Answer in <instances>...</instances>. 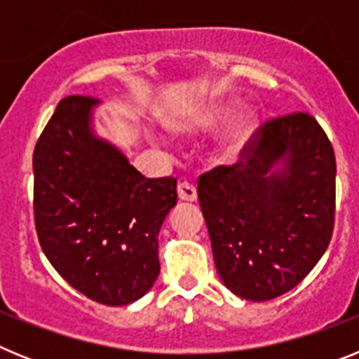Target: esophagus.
<instances>
[{"instance_id":"obj_1","label":"esophagus","mask_w":359,"mask_h":359,"mask_svg":"<svg viewBox=\"0 0 359 359\" xmlns=\"http://www.w3.org/2000/svg\"><path fill=\"white\" fill-rule=\"evenodd\" d=\"M177 196H180V199H182V201L192 203L198 199V190H196V187L192 185V183L183 182L177 185Z\"/></svg>"}]
</instances>
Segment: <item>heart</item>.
Wrapping results in <instances>:
<instances>
[{
    "label": "heart",
    "instance_id": "heart-1",
    "mask_svg": "<svg viewBox=\"0 0 359 359\" xmlns=\"http://www.w3.org/2000/svg\"><path fill=\"white\" fill-rule=\"evenodd\" d=\"M239 100H224L203 109L183 111L170 116L167 126L177 136H199L217 131L226 123L232 122L219 136L214 154L221 163H236L244 156V152L252 147L259 131V118L255 113H241Z\"/></svg>",
    "mask_w": 359,
    "mask_h": 359
}]
</instances>
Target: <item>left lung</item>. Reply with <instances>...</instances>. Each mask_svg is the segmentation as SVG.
I'll return each mask as SVG.
<instances>
[{"label":"left lung","instance_id":"1","mask_svg":"<svg viewBox=\"0 0 359 359\" xmlns=\"http://www.w3.org/2000/svg\"><path fill=\"white\" fill-rule=\"evenodd\" d=\"M334 182L331 142L306 113L264 123L246 161L203 174L199 205L231 293L264 302L309 275L332 236Z\"/></svg>","mask_w":359,"mask_h":359}]
</instances>
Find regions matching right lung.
<instances>
[{"mask_svg": "<svg viewBox=\"0 0 359 359\" xmlns=\"http://www.w3.org/2000/svg\"><path fill=\"white\" fill-rule=\"evenodd\" d=\"M98 98H62L34 151L41 248L69 286L128 306L160 275L158 236L176 207L174 177L149 180L95 131Z\"/></svg>", "mask_w": 359, "mask_h": 359, "instance_id": "right-lung-1", "label": "right lung"}]
</instances>
